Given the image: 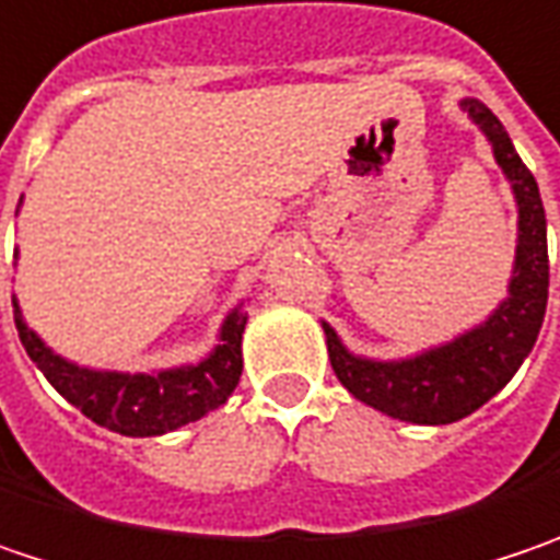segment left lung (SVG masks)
Here are the masks:
<instances>
[{
    "label": "left lung",
    "mask_w": 560,
    "mask_h": 560,
    "mask_svg": "<svg viewBox=\"0 0 560 560\" xmlns=\"http://www.w3.org/2000/svg\"><path fill=\"white\" fill-rule=\"evenodd\" d=\"M460 109L489 138L491 154L517 201V255L508 299L486 322L454 337L451 343L406 359L355 355L343 347L337 330L322 322L327 355L340 384L365 406L416 425H447L489 404L536 347L546 318L548 242L539 185L514 151L511 135L486 103L466 97L460 100Z\"/></svg>",
    "instance_id": "left-lung-1"
}]
</instances>
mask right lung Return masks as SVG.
<instances>
[{
	"instance_id": "add662e5",
	"label": "right lung",
	"mask_w": 560,
	"mask_h": 560,
	"mask_svg": "<svg viewBox=\"0 0 560 560\" xmlns=\"http://www.w3.org/2000/svg\"><path fill=\"white\" fill-rule=\"evenodd\" d=\"M14 327L27 355L37 362L46 381L78 406L88 419L109 432L128 438H151L183 429L226 404L242 375V330L248 315L236 305L220 324V343L195 365L163 369V372H100L84 369L56 355L40 337L24 324L21 305L12 295Z\"/></svg>"
}]
</instances>
